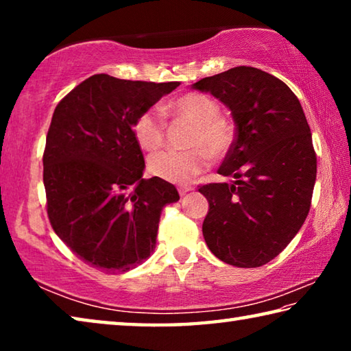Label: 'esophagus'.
<instances>
[{
	"mask_svg": "<svg viewBox=\"0 0 351 351\" xmlns=\"http://www.w3.org/2000/svg\"><path fill=\"white\" fill-rule=\"evenodd\" d=\"M178 190H180V195H181V197H184V195H186V193L192 192L193 187H192V186H181V187L178 189Z\"/></svg>",
	"mask_w": 351,
	"mask_h": 351,
	"instance_id": "esophagus-1",
	"label": "esophagus"
}]
</instances>
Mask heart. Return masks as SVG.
Wrapping results in <instances>:
<instances>
[{
	"instance_id": "obj_1",
	"label": "heart",
	"mask_w": 351,
	"mask_h": 351,
	"mask_svg": "<svg viewBox=\"0 0 351 351\" xmlns=\"http://www.w3.org/2000/svg\"><path fill=\"white\" fill-rule=\"evenodd\" d=\"M165 114L182 117L193 123L187 145L182 152L165 150L148 159L150 173L171 184H187L199 175L212 158H223L230 150L235 127L228 116L219 114L217 100L201 93H187L162 106ZM134 139L144 150H156L165 136L164 117L156 110H144L133 122Z\"/></svg>"
}]
</instances>
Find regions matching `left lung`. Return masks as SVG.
Returning <instances> with one entry per match:
<instances>
[{"mask_svg":"<svg viewBox=\"0 0 351 351\" xmlns=\"http://www.w3.org/2000/svg\"><path fill=\"white\" fill-rule=\"evenodd\" d=\"M192 88L221 100L235 122L234 144L218 169L235 181L198 189L209 201L204 240L224 263L258 268L289 245L310 212L317 162L305 112L287 83L252 66Z\"/></svg>","mask_w":351,"mask_h":351,"instance_id":"obj_1","label":"left lung"}]
</instances>
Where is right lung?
Segmentation results:
<instances>
[{
    "instance_id": "1",
    "label": "right lung",
    "mask_w": 351,
    "mask_h": 351,
    "mask_svg": "<svg viewBox=\"0 0 351 351\" xmlns=\"http://www.w3.org/2000/svg\"><path fill=\"white\" fill-rule=\"evenodd\" d=\"M176 86L96 74L56 106L43 153L47 217L77 257L106 274L150 257L164 206L180 199L173 184L142 178L133 134L138 114Z\"/></svg>"
}]
</instances>
